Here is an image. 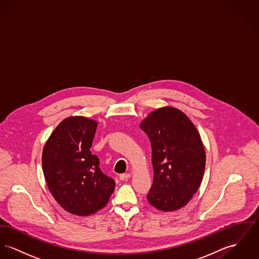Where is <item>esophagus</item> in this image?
<instances>
[{
	"mask_svg": "<svg viewBox=\"0 0 259 259\" xmlns=\"http://www.w3.org/2000/svg\"><path fill=\"white\" fill-rule=\"evenodd\" d=\"M130 177H131V174H130V173H123V174H120V175H119V179L122 180V181L127 180Z\"/></svg>",
	"mask_w": 259,
	"mask_h": 259,
	"instance_id": "esophagus-1",
	"label": "esophagus"
}]
</instances>
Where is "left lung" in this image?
<instances>
[{
	"mask_svg": "<svg viewBox=\"0 0 259 259\" xmlns=\"http://www.w3.org/2000/svg\"><path fill=\"white\" fill-rule=\"evenodd\" d=\"M141 128L150 141L154 171L147 201L160 211H176L188 204L203 179L206 152L200 134L173 107L151 112Z\"/></svg>",
	"mask_w": 259,
	"mask_h": 259,
	"instance_id": "8db88e82",
	"label": "left lung"
}]
</instances>
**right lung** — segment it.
<instances>
[{"instance_id":"right-lung-1","label":"right lung","mask_w":259,"mask_h":259,"mask_svg":"<svg viewBox=\"0 0 259 259\" xmlns=\"http://www.w3.org/2000/svg\"><path fill=\"white\" fill-rule=\"evenodd\" d=\"M98 122L85 117L63 119L42 151L47 187L67 212L89 215L104 208L115 190L113 178L104 174L91 153Z\"/></svg>"}]
</instances>
